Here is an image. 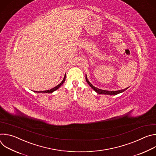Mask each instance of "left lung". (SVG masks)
I'll return each instance as SVG.
<instances>
[{
    "instance_id": "left-lung-1",
    "label": "left lung",
    "mask_w": 156,
    "mask_h": 156,
    "mask_svg": "<svg viewBox=\"0 0 156 156\" xmlns=\"http://www.w3.org/2000/svg\"><path fill=\"white\" fill-rule=\"evenodd\" d=\"M86 82L88 83V84L90 85L93 90L98 93V94H107V95H117L118 94H120L121 93H123L125 91H126L127 89L129 87H126L125 89H124V90H118V91H106V90H101V89H99L95 86H94L90 81H89V80H87V76L86 75Z\"/></svg>"
}]
</instances>
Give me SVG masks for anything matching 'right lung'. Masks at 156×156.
<instances>
[{"mask_svg":"<svg viewBox=\"0 0 156 156\" xmlns=\"http://www.w3.org/2000/svg\"><path fill=\"white\" fill-rule=\"evenodd\" d=\"M65 78H66V74L65 75V76H64V78H63V80H62V81L59 84H58L57 86H56L55 87H53L52 89H51V90H46V91H34V92H35V93H53L54 91H56L57 89H58L62 84H63V83L65 82Z\"/></svg>","mask_w":156,"mask_h":156,"instance_id":"right-lung-1","label":"right lung"}]
</instances>
